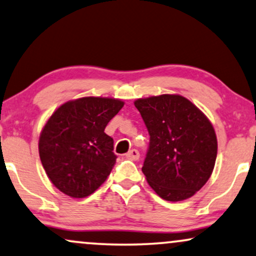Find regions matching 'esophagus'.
I'll return each instance as SVG.
<instances>
[{"mask_svg": "<svg viewBox=\"0 0 256 256\" xmlns=\"http://www.w3.org/2000/svg\"><path fill=\"white\" fill-rule=\"evenodd\" d=\"M126 158L129 160H138V158H140V153H138V150H132L126 154Z\"/></svg>", "mask_w": 256, "mask_h": 256, "instance_id": "obj_1", "label": "esophagus"}]
</instances>
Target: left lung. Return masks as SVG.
<instances>
[{"instance_id": "left-lung-1", "label": "left lung", "mask_w": 256, "mask_h": 256, "mask_svg": "<svg viewBox=\"0 0 256 256\" xmlns=\"http://www.w3.org/2000/svg\"><path fill=\"white\" fill-rule=\"evenodd\" d=\"M150 133L142 172L165 200L180 202L209 180L217 156L211 122L180 94H160L134 102Z\"/></svg>"}]
</instances>
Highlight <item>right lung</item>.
Listing matches in <instances>:
<instances>
[{"label": "right lung", "mask_w": 256, "mask_h": 256, "mask_svg": "<svg viewBox=\"0 0 256 256\" xmlns=\"http://www.w3.org/2000/svg\"><path fill=\"white\" fill-rule=\"evenodd\" d=\"M123 104L121 100L83 97L62 104L46 122L39 138L40 160L62 194L84 198L106 180L118 156L104 129Z\"/></svg>", "instance_id": "obj_1"}]
</instances>
